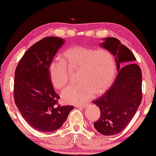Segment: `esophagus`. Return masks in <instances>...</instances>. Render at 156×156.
<instances>
[{
  "label": "esophagus",
  "instance_id": "1",
  "mask_svg": "<svg viewBox=\"0 0 156 156\" xmlns=\"http://www.w3.org/2000/svg\"><path fill=\"white\" fill-rule=\"evenodd\" d=\"M87 106V104H80V105H76V107L78 108H84L86 106Z\"/></svg>",
  "mask_w": 156,
  "mask_h": 156
}]
</instances>
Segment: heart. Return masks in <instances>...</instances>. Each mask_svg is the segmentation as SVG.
Masks as SVG:
<instances>
[{
    "instance_id": "obj_1",
    "label": "heart",
    "mask_w": 156,
    "mask_h": 156,
    "mask_svg": "<svg viewBox=\"0 0 156 156\" xmlns=\"http://www.w3.org/2000/svg\"><path fill=\"white\" fill-rule=\"evenodd\" d=\"M64 61L54 60L49 72L52 84L63 89L69 82L68 68L80 69L77 84L68 87L62 93L65 103L82 104L95 94H101L109 88L116 75V65L114 55L106 49L73 46L63 54Z\"/></svg>"
}]
</instances>
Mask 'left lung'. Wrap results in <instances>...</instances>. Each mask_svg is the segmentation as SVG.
<instances>
[{
	"label": "left lung",
	"instance_id": "8db88e82",
	"mask_svg": "<svg viewBox=\"0 0 156 156\" xmlns=\"http://www.w3.org/2000/svg\"><path fill=\"white\" fill-rule=\"evenodd\" d=\"M100 44L114 55L119 70L114 83L103 95L92 101L99 108V120L94 123L102 135L112 136L126 127L142 100V73L136 57L115 37L104 38Z\"/></svg>",
	"mask_w": 156,
	"mask_h": 156
}]
</instances>
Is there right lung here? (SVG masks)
<instances>
[{"mask_svg":"<svg viewBox=\"0 0 156 156\" xmlns=\"http://www.w3.org/2000/svg\"><path fill=\"white\" fill-rule=\"evenodd\" d=\"M65 40L47 37L27 50L15 72L14 100L27 123L37 131L52 132L67 120L73 106H60L50 82V64Z\"/></svg>","mask_w":156,"mask_h":156,"instance_id":"add662e5","label":"right lung"}]
</instances>
